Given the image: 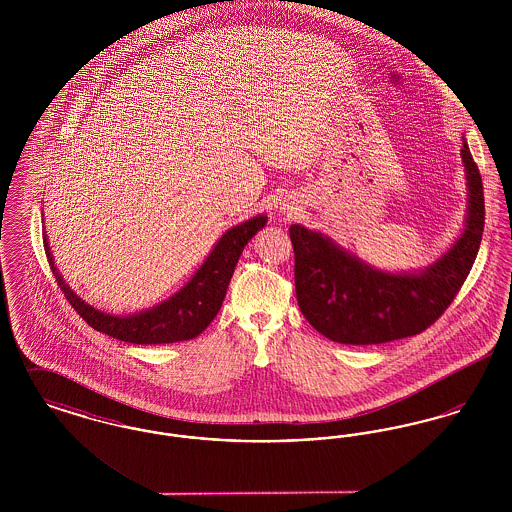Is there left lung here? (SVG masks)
Masks as SVG:
<instances>
[{
	"label": "left lung",
	"instance_id": "1",
	"mask_svg": "<svg viewBox=\"0 0 512 512\" xmlns=\"http://www.w3.org/2000/svg\"><path fill=\"white\" fill-rule=\"evenodd\" d=\"M461 153L468 180L466 228L438 263L418 274L374 270L330 238L299 224L290 228L297 303L324 338L347 345L411 338L451 305L476 261L486 219L482 176L466 142Z\"/></svg>",
	"mask_w": 512,
	"mask_h": 512
}]
</instances>
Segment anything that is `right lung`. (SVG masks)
Returning a JSON list of instances; mask_svg holds the SVG:
<instances>
[{
  "label": "right lung",
  "mask_w": 512,
  "mask_h": 512,
  "mask_svg": "<svg viewBox=\"0 0 512 512\" xmlns=\"http://www.w3.org/2000/svg\"><path fill=\"white\" fill-rule=\"evenodd\" d=\"M267 224V217H253L240 226L230 228L222 238L207 261L194 274V278L180 290L163 301L161 305L147 309L144 313L132 317H113L101 313L98 309L84 303L76 293L59 276L53 265L48 240L44 238V249L48 255L49 267L55 274V280L65 293L67 301L74 311L84 318L94 330L103 332L111 338L128 341V343H174V341L192 340L199 336L211 320L217 317L224 295L228 290L230 278L234 274L236 263L244 251L247 242Z\"/></svg>",
  "instance_id": "add662e5"
}]
</instances>
